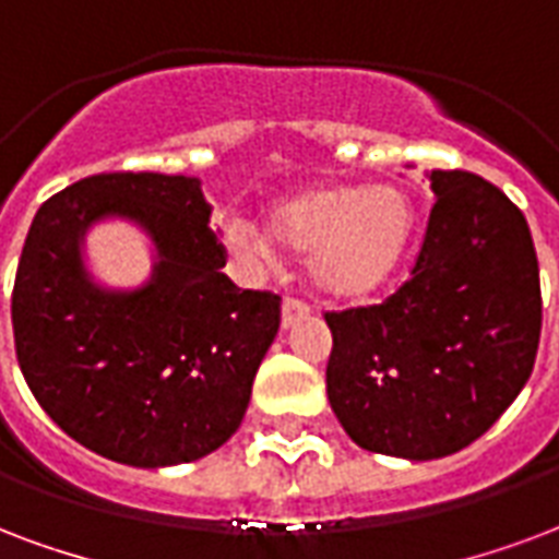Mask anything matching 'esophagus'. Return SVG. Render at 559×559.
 I'll return each instance as SVG.
<instances>
[{
    "instance_id": "34e87169",
    "label": "esophagus",
    "mask_w": 559,
    "mask_h": 559,
    "mask_svg": "<svg viewBox=\"0 0 559 559\" xmlns=\"http://www.w3.org/2000/svg\"><path fill=\"white\" fill-rule=\"evenodd\" d=\"M309 312H312V309H309L304 300H297V297H285L283 300V326L288 330V326L297 324V321H300V318H306Z\"/></svg>"
}]
</instances>
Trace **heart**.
I'll list each match as a JSON object with an SVG mask.
<instances>
[{
    "label": "heart",
    "mask_w": 559,
    "mask_h": 559,
    "mask_svg": "<svg viewBox=\"0 0 559 559\" xmlns=\"http://www.w3.org/2000/svg\"><path fill=\"white\" fill-rule=\"evenodd\" d=\"M415 212L397 185H318L276 203L267 233L306 255L309 280L326 297L356 300L377 292L401 264ZM238 253H264L262 235L241 221L226 229Z\"/></svg>",
    "instance_id": "heart-1"
}]
</instances>
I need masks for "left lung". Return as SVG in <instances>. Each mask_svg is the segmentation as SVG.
<instances>
[{
    "label": "left lung",
    "mask_w": 559,
    "mask_h": 559,
    "mask_svg": "<svg viewBox=\"0 0 559 559\" xmlns=\"http://www.w3.org/2000/svg\"><path fill=\"white\" fill-rule=\"evenodd\" d=\"M436 203L413 271L383 304L326 312V397L365 451L456 454L534 371L543 295L522 209L468 170L430 174Z\"/></svg>",
    "instance_id": "8db88e82"
}]
</instances>
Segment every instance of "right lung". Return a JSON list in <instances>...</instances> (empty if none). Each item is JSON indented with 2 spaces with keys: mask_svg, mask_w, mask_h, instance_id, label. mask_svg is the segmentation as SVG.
<instances>
[{
  "mask_svg": "<svg viewBox=\"0 0 559 559\" xmlns=\"http://www.w3.org/2000/svg\"><path fill=\"white\" fill-rule=\"evenodd\" d=\"M145 226L159 250L138 293L90 283L78 245L99 216ZM200 179L96 174L37 209L16 264V362L70 439L138 468L212 454L238 430L253 377L280 330V295L221 274Z\"/></svg>",
  "mask_w": 559,
  "mask_h": 559,
  "instance_id": "add662e5",
  "label": "right lung"
}]
</instances>
